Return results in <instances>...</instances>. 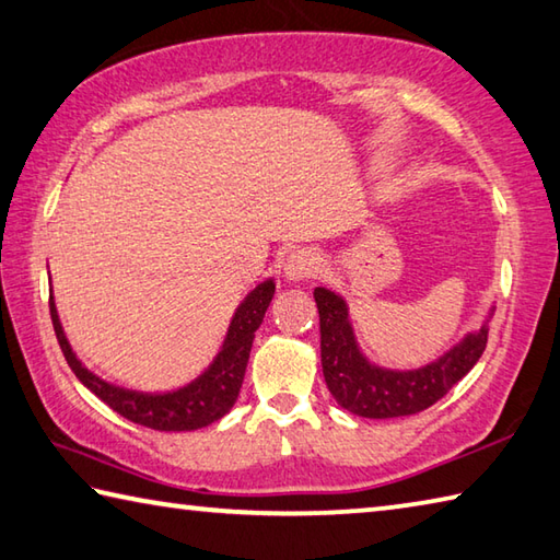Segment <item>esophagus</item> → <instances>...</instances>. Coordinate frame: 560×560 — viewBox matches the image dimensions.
<instances>
[{
    "mask_svg": "<svg viewBox=\"0 0 560 560\" xmlns=\"http://www.w3.org/2000/svg\"><path fill=\"white\" fill-rule=\"evenodd\" d=\"M318 269H320V257H318V252H313V249L291 252L287 264H283V271H287V277L293 281L311 279L318 273Z\"/></svg>",
    "mask_w": 560,
    "mask_h": 560,
    "instance_id": "1",
    "label": "esophagus"
}]
</instances>
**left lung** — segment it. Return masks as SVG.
Instances as JSON below:
<instances>
[{"label": "left lung", "instance_id": "1", "mask_svg": "<svg viewBox=\"0 0 560 560\" xmlns=\"http://www.w3.org/2000/svg\"><path fill=\"white\" fill-rule=\"evenodd\" d=\"M313 296L320 313L325 384L342 409L362 419H396L425 411L475 368L487 348V328H480L423 370L389 372L372 368L354 345L345 301L328 289H315Z\"/></svg>", "mask_w": 560, "mask_h": 560}]
</instances>
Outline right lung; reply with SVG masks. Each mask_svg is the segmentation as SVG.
Segmentation results:
<instances>
[{
  "mask_svg": "<svg viewBox=\"0 0 560 560\" xmlns=\"http://www.w3.org/2000/svg\"><path fill=\"white\" fill-rule=\"evenodd\" d=\"M273 299V281H264L254 289L249 296L240 303L235 311V318L230 323L228 338L222 342V350L218 352L215 362L200 374L196 382L188 386H180L176 392L166 394H144V392H129L121 386L109 384L100 380L97 374L83 368L70 345L66 340V332L60 328L58 313L54 306V296L48 299L50 320H54V330L60 350L66 354V362L75 377L83 382L90 392L100 396L109 409H115L119 416L135 421L139 425L154 431H196L218 421L225 416L232 404L237 401L242 380H245V370L249 362V350L254 342V332L264 320L269 303Z\"/></svg>",
  "mask_w": 560,
  "mask_h": 560,
  "instance_id": "1",
  "label": "right lung"
}]
</instances>
